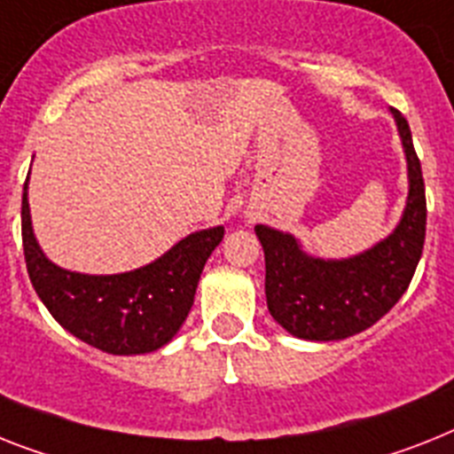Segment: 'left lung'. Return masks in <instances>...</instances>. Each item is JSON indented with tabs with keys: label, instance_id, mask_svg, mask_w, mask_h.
Instances as JSON below:
<instances>
[{
	"label": "left lung",
	"instance_id": "8db88e82",
	"mask_svg": "<svg viewBox=\"0 0 454 454\" xmlns=\"http://www.w3.org/2000/svg\"><path fill=\"white\" fill-rule=\"evenodd\" d=\"M395 115L408 168V197L395 231L364 253L325 260L287 231L257 224L267 264L269 313L303 340H340L376 325L402 299L422 257L427 227L425 181L406 118Z\"/></svg>",
	"mask_w": 454,
	"mask_h": 454
}]
</instances>
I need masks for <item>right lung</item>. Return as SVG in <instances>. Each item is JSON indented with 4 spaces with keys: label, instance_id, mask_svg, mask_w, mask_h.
<instances>
[{
    "label": "right lung",
    "instance_id": "obj_1",
    "mask_svg": "<svg viewBox=\"0 0 454 454\" xmlns=\"http://www.w3.org/2000/svg\"><path fill=\"white\" fill-rule=\"evenodd\" d=\"M223 236V224L192 231L145 267L90 276L48 260L32 230L27 183L22 192V248L34 290L69 334L108 355L153 353L178 334Z\"/></svg>",
    "mask_w": 454,
    "mask_h": 454
}]
</instances>
